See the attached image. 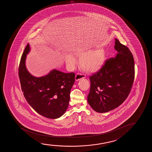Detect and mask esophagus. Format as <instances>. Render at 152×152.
Returning <instances> with one entry per match:
<instances>
[{
  "instance_id": "1",
  "label": "esophagus",
  "mask_w": 152,
  "mask_h": 152,
  "mask_svg": "<svg viewBox=\"0 0 152 152\" xmlns=\"http://www.w3.org/2000/svg\"><path fill=\"white\" fill-rule=\"evenodd\" d=\"M86 76L85 75H83L81 74H79V73H77V74L75 76V80L76 81L79 80L80 79H82V78H85Z\"/></svg>"
}]
</instances>
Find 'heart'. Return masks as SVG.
<instances>
[{
    "mask_svg": "<svg viewBox=\"0 0 152 152\" xmlns=\"http://www.w3.org/2000/svg\"><path fill=\"white\" fill-rule=\"evenodd\" d=\"M79 58V65L82 69L87 72L98 71L102 66L105 58V51L103 48H100L90 50L88 48H79L74 52ZM67 65L73 68L77 64L75 56L71 54H67L65 57Z\"/></svg>",
    "mask_w": 152,
    "mask_h": 152,
    "instance_id": "b5f03b06",
    "label": "heart"
}]
</instances>
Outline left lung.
Returning a JSON list of instances; mask_svg holds the SVG:
<instances>
[{"mask_svg":"<svg viewBox=\"0 0 152 152\" xmlns=\"http://www.w3.org/2000/svg\"><path fill=\"white\" fill-rule=\"evenodd\" d=\"M114 58L107 59L99 71L90 76L88 102L98 113L108 112L127 99L134 79V61L127 46L115 39Z\"/></svg>","mask_w":152,"mask_h":152,"instance_id":"obj_1","label":"left lung"}]
</instances>
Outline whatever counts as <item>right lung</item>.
Here are the masks:
<instances>
[{
	"mask_svg": "<svg viewBox=\"0 0 152 152\" xmlns=\"http://www.w3.org/2000/svg\"><path fill=\"white\" fill-rule=\"evenodd\" d=\"M29 51L28 44L19 65V79L23 94L28 104L39 114L48 118H59L69 106L75 74L53 69L46 76L34 77L25 66L26 55Z\"/></svg>",
	"mask_w": 152,
	"mask_h": 152,
	"instance_id": "add662e5",
	"label": "right lung"
}]
</instances>
